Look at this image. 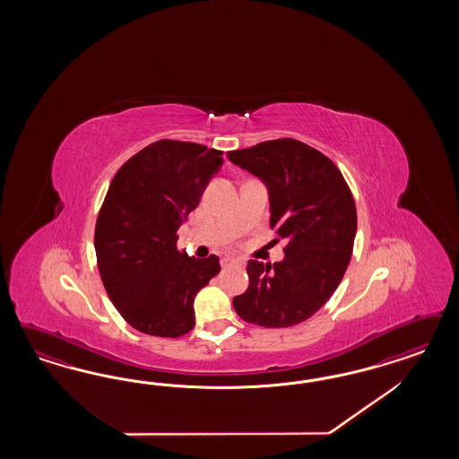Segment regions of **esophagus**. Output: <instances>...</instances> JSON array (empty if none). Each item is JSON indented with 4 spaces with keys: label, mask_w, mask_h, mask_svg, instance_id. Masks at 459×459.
I'll return each instance as SVG.
<instances>
[{
    "label": "esophagus",
    "mask_w": 459,
    "mask_h": 459,
    "mask_svg": "<svg viewBox=\"0 0 459 459\" xmlns=\"http://www.w3.org/2000/svg\"><path fill=\"white\" fill-rule=\"evenodd\" d=\"M221 264H222V267H227V265L242 264V261L236 259V257H222Z\"/></svg>",
    "instance_id": "esophagus-1"
}]
</instances>
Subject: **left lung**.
<instances>
[{
	"mask_svg": "<svg viewBox=\"0 0 459 459\" xmlns=\"http://www.w3.org/2000/svg\"><path fill=\"white\" fill-rule=\"evenodd\" d=\"M227 154L267 185L274 240H286L284 261H249V288L234 298V309L264 328L303 323L330 299L347 271L357 232L351 190L328 156L298 139L263 141Z\"/></svg>",
	"mask_w": 459,
	"mask_h": 459,
	"instance_id": "8db88e82",
	"label": "left lung"
}]
</instances>
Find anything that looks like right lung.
I'll return each instance as SVG.
<instances>
[{
  "label": "right lung",
  "instance_id": "right-lung-1",
  "mask_svg": "<svg viewBox=\"0 0 459 459\" xmlns=\"http://www.w3.org/2000/svg\"><path fill=\"white\" fill-rule=\"evenodd\" d=\"M222 154L190 141L160 139L112 178L94 230L99 274L112 305L141 333H188L196 292L221 271L213 254L195 259L178 250L177 232L222 167Z\"/></svg>",
  "mask_w": 459,
  "mask_h": 459
}]
</instances>
